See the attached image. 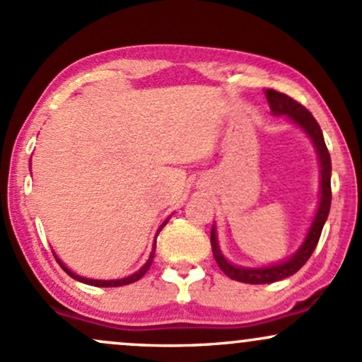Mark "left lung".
<instances>
[{
    "label": "left lung",
    "mask_w": 362,
    "mask_h": 362,
    "mask_svg": "<svg viewBox=\"0 0 362 362\" xmlns=\"http://www.w3.org/2000/svg\"><path fill=\"white\" fill-rule=\"evenodd\" d=\"M265 98H267L269 107H271V112L274 115H286V117H288L293 124H296V126L311 139V143H313L320 163V201L317 213H315V218L310 224L308 233H306L305 240H303L301 247L298 248L288 260L276 262V264L265 265V267H242V265L231 264V262L223 255L221 248H219L218 233H216V226L213 224V230H211V247H213V255L216 262H218L219 269H221L230 279L245 282V284H271V282L286 279V277L293 276V274L300 271L303 265L306 264V260L311 257L315 247H317L320 235H322L323 230V224H325L328 218V211H330L332 202V161L318 122L301 103L293 100L288 95L267 88L265 90Z\"/></svg>",
    "instance_id": "8db88e82"
}]
</instances>
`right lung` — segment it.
I'll return each mask as SVG.
<instances>
[{"label":"right lung","instance_id":"obj_1","mask_svg":"<svg viewBox=\"0 0 362 362\" xmlns=\"http://www.w3.org/2000/svg\"><path fill=\"white\" fill-rule=\"evenodd\" d=\"M168 219H170V218H168ZM168 219H165V221L161 223V226L158 228V233H160V231L163 230V226H165V224L168 223ZM155 250H156V242L153 243V250H151V253H149V257H148L146 264H144L143 267H141L138 272L131 274V276H127V277H122V279H110V281H103V279H88V277L78 276V274H74L73 271H69V269L66 267L64 264H62L61 259H59V257L56 255V253H54V257H56V260L59 262V265H61V267H62V271H66V274H68V276H71L73 279H76V281L83 282V284H88V286H97V288H117V286H126V284H132V282L139 281L141 277H143L144 274L148 272L149 265L153 264V259H155Z\"/></svg>","mask_w":362,"mask_h":362}]
</instances>
